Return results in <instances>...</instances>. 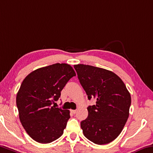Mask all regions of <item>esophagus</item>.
Returning <instances> with one entry per match:
<instances>
[{"instance_id":"34e87169","label":"esophagus","mask_w":153,"mask_h":153,"mask_svg":"<svg viewBox=\"0 0 153 153\" xmlns=\"http://www.w3.org/2000/svg\"><path fill=\"white\" fill-rule=\"evenodd\" d=\"M71 112L72 114H76V110H71Z\"/></svg>"}]
</instances>
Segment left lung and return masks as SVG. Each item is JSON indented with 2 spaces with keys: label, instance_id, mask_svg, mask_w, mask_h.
Returning a JSON list of instances; mask_svg holds the SVG:
<instances>
[{
  "label": "left lung",
  "instance_id": "1",
  "mask_svg": "<svg viewBox=\"0 0 153 153\" xmlns=\"http://www.w3.org/2000/svg\"><path fill=\"white\" fill-rule=\"evenodd\" d=\"M74 68L88 99H97L96 105L87 108L88 117L80 123L84 136L96 144H108L120 135L129 117V92L112 71L82 64Z\"/></svg>",
  "mask_w": 153,
  "mask_h": 153
}]
</instances>
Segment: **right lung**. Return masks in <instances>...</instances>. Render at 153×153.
Returning <instances> with one entry per match:
<instances>
[{
	"label": "right lung",
	"mask_w": 153,
	"mask_h": 153,
	"mask_svg": "<svg viewBox=\"0 0 153 153\" xmlns=\"http://www.w3.org/2000/svg\"><path fill=\"white\" fill-rule=\"evenodd\" d=\"M71 65L56 63L31 72L22 83L16 97L19 118L32 139L48 144L63 133L70 111L52 105L67 82L76 76Z\"/></svg>",
	"instance_id": "add662e5"
}]
</instances>
